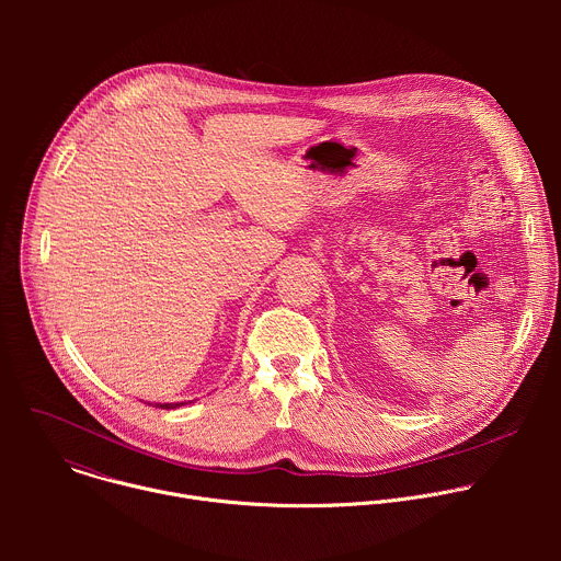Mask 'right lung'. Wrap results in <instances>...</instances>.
<instances>
[{
	"label": "right lung",
	"instance_id": "1",
	"mask_svg": "<svg viewBox=\"0 0 561 561\" xmlns=\"http://www.w3.org/2000/svg\"><path fill=\"white\" fill-rule=\"evenodd\" d=\"M184 404V402H182ZM182 404H154L157 409H178V407H182Z\"/></svg>",
	"mask_w": 561,
	"mask_h": 561
}]
</instances>
